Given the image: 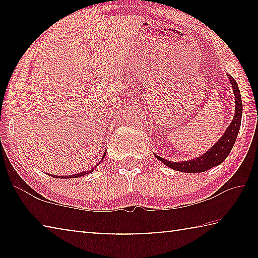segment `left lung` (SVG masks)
<instances>
[{
    "label": "left lung",
    "mask_w": 258,
    "mask_h": 258,
    "mask_svg": "<svg viewBox=\"0 0 258 258\" xmlns=\"http://www.w3.org/2000/svg\"><path fill=\"white\" fill-rule=\"evenodd\" d=\"M228 77L230 80L231 85H232L233 93H234V101H235V111L233 119L228 128H226L225 133L222 135V138L214 145L211 149L204 155L197 158L187 160V161H180V163H174V161H169L165 158L155 155L161 163H164L166 166L171 167L178 172L184 173H202L206 172L208 169L213 168L214 166H217L223 163L226 157L232 150L233 145L237 140L240 125H241V117H242V102H241V95H240V90L238 87L237 82L234 78L229 75Z\"/></svg>",
    "instance_id": "8db88e82"
}]
</instances>
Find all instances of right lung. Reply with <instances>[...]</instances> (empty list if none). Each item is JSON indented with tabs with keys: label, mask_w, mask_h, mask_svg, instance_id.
<instances>
[{
	"label": "right lung",
	"mask_w": 258,
	"mask_h": 258,
	"mask_svg": "<svg viewBox=\"0 0 258 258\" xmlns=\"http://www.w3.org/2000/svg\"><path fill=\"white\" fill-rule=\"evenodd\" d=\"M104 156H106V154H104L103 155V157H102V159L104 158ZM102 159H101V161H102ZM101 161H100V163H101ZM99 163V164H100ZM99 164H97V165H95L94 166V167H97V166L99 165ZM94 167L92 168V169H91V171H85V172H82V173H78V174H74V175H69V176H56V177H59V178H61V177H62V178H76V177H80V176H83V175H85V174H89V173H91V172H92L93 171V169H94ZM51 176L52 177H54V175H52V174H51Z\"/></svg>",
	"instance_id": "obj_1"
}]
</instances>
